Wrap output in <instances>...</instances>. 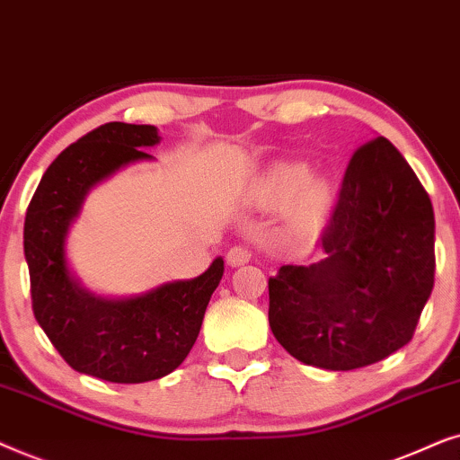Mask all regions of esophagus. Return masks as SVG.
I'll use <instances>...</instances> for the list:
<instances>
[{
  "mask_svg": "<svg viewBox=\"0 0 460 460\" xmlns=\"http://www.w3.org/2000/svg\"><path fill=\"white\" fill-rule=\"evenodd\" d=\"M250 259H252V254H250V250L246 246H234L226 252V262H229L231 267L246 265Z\"/></svg>",
  "mask_w": 460,
  "mask_h": 460,
  "instance_id": "1",
  "label": "esophagus"
}]
</instances>
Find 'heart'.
<instances>
[{"label": "heart", "mask_w": 460, "mask_h": 460, "mask_svg": "<svg viewBox=\"0 0 460 460\" xmlns=\"http://www.w3.org/2000/svg\"><path fill=\"white\" fill-rule=\"evenodd\" d=\"M311 172L303 164H284L273 168L259 187V201L267 208L292 204V223L309 226L322 214L328 189L320 179H309Z\"/></svg>", "instance_id": "b5f03b06"}]
</instances>
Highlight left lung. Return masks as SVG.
<instances>
[{
  "label": "left lung",
  "instance_id": "obj_1",
  "mask_svg": "<svg viewBox=\"0 0 460 460\" xmlns=\"http://www.w3.org/2000/svg\"><path fill=\"white\" fill-rule=\"evenodd\" d=\"M429 195L387 138L353 153L322 261L269 278V326L298 362L355 370L412 339L436 271Z\"/></svg>",
  "mask_w": 460,
  "mask_h": 460
}]
</instances>
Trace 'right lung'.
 <instances>
[{"mask_svg":"<svg viewBox=\"0 0 460 460\" xmlns=\"http://www.w3.org/2000/svg\"><path fill=\"white\" fill-rule=\"evenodd\" d=\"M155 126L111 121L60 153L41 176L24 218V259L33 314L73 370L109 383H146L174 372L198 339L223 279L217 256L193 279L164 281L130 296L84 286L69 261V235L92 189L132 164L151 162Z\"/></svg>","mask_w":460,"mask_h":460,"instance_id":"right-lung-1","label":"right lung"}]
</instances>
